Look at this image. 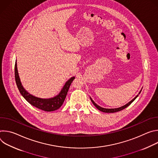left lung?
<instances>
[{"instance_id":"obj_1","label":"left lung","mask_w":158,"mask_h":158,"mask_svg":"<svg viewBox=\"0 0 158 158\" xmlns=\"http://www.w3.org/2000/svg\"><path fill=\"white\" fill-rule=\"evenodd\" d=\"M141 91L139 92V94H140V93H141ZM138 96H138H136V97H135L132 101H131L129 102H128L127 104H126V105H124V106H122V107H119V108H116V109H106V108H103V107H100L99 106H98V104H96L94 101H93V100H92V99L91 98V101H92V102H93V104L95 106V107L98 109V110H101V111H102V112H107V113H108V112H109V113H113V112H118V111H120V110H123V109H125L126 107H127V106H129L135 99H136V98Z\"/></svg>"}]
</instances>
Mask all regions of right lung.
Listing matches in <instances>:
<instances>
[{
    "label": "right lung",
    "mask_w": 158,
    "mask_h": 158,
    "mask_svg": "<svg viewBox=\"0 0 158 158\" xmlns=\"http://www.w3.org/2000/svg\"><path fill=\"white\" fill-rule=\"evenodd\" d=\"M74 78V77H73L66 82L62 91L57 96L51 99H40L30 94L22 87L17 69V64L15 63V79L20 93L32 106L44 111H54L58 109L62 105L69 87Z\"/></svg>",
    "instance_id": "right-lung-1"
}]
</instances>
